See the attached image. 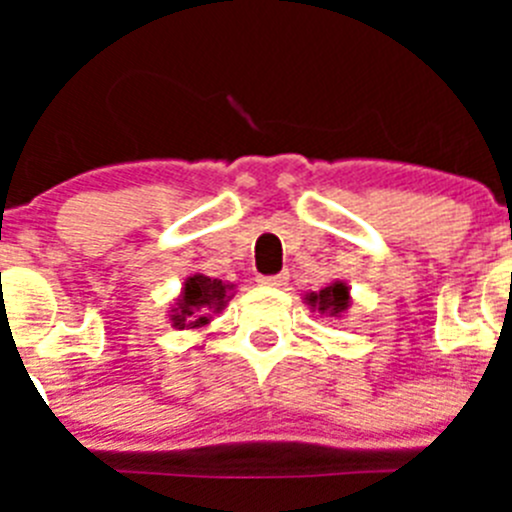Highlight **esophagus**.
<instances>
[{"mask_svg": "<svg viewBox=\"0 0 512 512\" xmlns=\"http://www.w3.org/2000/svg\"><path fill=\"white\" fill-rule=\"evenodd\" d=\"M289 279L287 271H282V274H274V277H259V284L261 287H284Z\"/></svg>", "mask_w": 512, "mask_h": 512, "instance_id": "34e87169", "label": "esophagus"}]
</instances>
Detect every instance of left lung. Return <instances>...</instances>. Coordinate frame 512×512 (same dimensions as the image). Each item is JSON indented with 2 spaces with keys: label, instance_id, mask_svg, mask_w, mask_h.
I'll return each mask as SVG.
<instances>
[{
  "label": "left lung",
  "instance_id": "left-lung-1",
  "mask_svg": "<svg viewBox=\"0 0 512 512\" xmlns=\"http://www.w3.org/2000/svg\"><path fill=\"white\" fill-rule=\"evenodd\" d=\"M305 302L312 310L325 315V318H341L343 312L351 307V292H348L346 282L336 279V282H330L328 287L320 289V292H307Z\"/></svg>",
  "mask_w": 512,
  "mask_h": 512
}]
</instances>
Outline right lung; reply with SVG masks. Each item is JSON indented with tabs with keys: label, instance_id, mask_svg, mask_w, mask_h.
Segmentation results:
<instances>
[{
	"label": "right lung",
	"instance_id": "add662e5",
	"mask_svg": "<svg viewBox=\"0 0 512 512\" xmlns=\"http://www.w3.org/2000/svg\"><path fill=\"white\" fill-rule=\"evenodd\" d=\"M233 289L235 284H225L220 279L205 277V274H192L184 279L182 295L171 305V325L179 330L205 328L212 315L223 312V307L233 297L230 295Z\"/></svg>",
	"mask_w": 512,
	"mask_h": 512
}]
</instances>
